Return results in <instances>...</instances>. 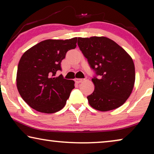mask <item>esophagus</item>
Instances as JSON below:
<instances>
[{"instance_id":"1","label":"esophagus","mask_w":154,"mask_h":154,"mask_svg":"<svg viewBox=\"0 0 154 154\" xmlns=\"http://www.w3.org/2000/svg\"><path fill=\"white\" fill-rule=\"evenodd\" d=\"M85 81V79H75V82L76 83H80Z\"/></svg>"}]
</instances>
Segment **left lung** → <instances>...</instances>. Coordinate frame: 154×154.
I'll return each instance as SVG.
<instances>
[{"mask_svg":"<svg viewBox=\"0 0 154 154\" xmlns=\"http://www.w3.org/2000/svg\"><path fill=\"white\" fill-rule=\"evenodd\" d=\"M78 45L96 74L92 79L94 92L87 97L90 106L101 111L122 106L135 81L131 57L116 42L104 36L78 38Z\"/></svg>","mask_w":154,"mask_h":154,"instance_id":"left-lung-1","label":"left lung"}]
</instances>
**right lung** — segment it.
Here are the masks:
<instances>
[{
	"label": "right lung",
	"mask_w": 154,
	"mask_h": 154,
	"mask_svg": "<svg viewBox=\"0 0 154 154\" xmlns=\"http://www.w3.org/2000/svg\"><path fill=\"white\" fill-rule=\"evenodd\" d=\"M77 38L48 39L26 50L21 57L17 73L19 93L27 104L37 111L53 113L66 104L74 81L56 77L61 62L69 50L76 47Z\"/></svg>",
	"instance_id": "add662e5"
}]
</instances>
